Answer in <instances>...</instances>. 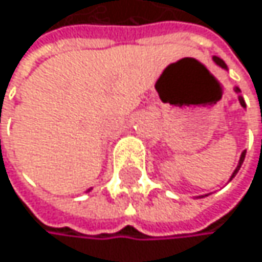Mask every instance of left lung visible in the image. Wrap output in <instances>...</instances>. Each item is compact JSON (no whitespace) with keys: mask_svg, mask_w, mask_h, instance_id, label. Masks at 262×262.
Wrapping results in <instances>:
<instances>
[{"mask_svg":"<svg viewBox=\"0 0 262 262\" xmlns=\"http://www.w3.org/2000/svg\"><path fill=\"white\" fill-rule=\"evenodd\" d=\"M213 60H215V63H216V65H220L221 68H224V70H228V67H226V63H224V61H223V60H221L220 57H213ZM234 91H235V92L238 94V92H240V89H238V87H235V89H234ZM238 101H240V105H242L244 108L247 106V105H245V100H244L242 97H240V95H238ZM245 152H247V151H244V152H242V156H240V161H238V165H237V168L234 170V173H232L231 180H232V178H234V177L237 175V171L240 170V167H242V164H244V159H245Z\"/></svg>","mask_w":262,"mask_h":262,"instance_id":"obj_1","label":"left lung"}]
</instances>
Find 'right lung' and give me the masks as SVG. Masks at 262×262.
<instances>
[{"instance_id": "add662e5", "label": "right lung", "mask_w": 262, "mask_h": 262, "mask_svg": "<svg viewBox=\"0 0 262 262\" xmlns=\"http://www.w3.org/2000/svg\"><path fill=\"white\" fill-rule=\"evenodd\" d=\"M89 191H91V189H89ZM89 191H87V192H89Z\"/></svg>"}]
</instances>
